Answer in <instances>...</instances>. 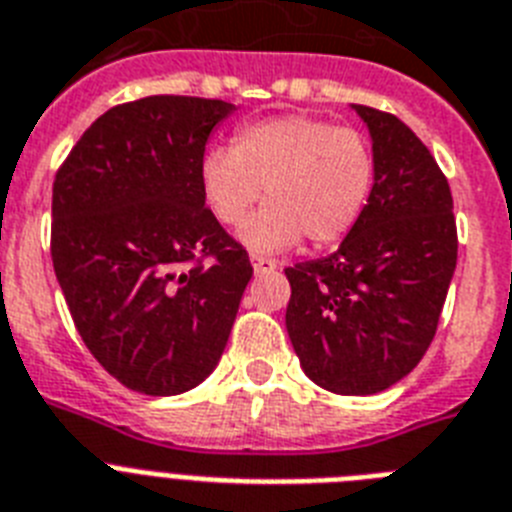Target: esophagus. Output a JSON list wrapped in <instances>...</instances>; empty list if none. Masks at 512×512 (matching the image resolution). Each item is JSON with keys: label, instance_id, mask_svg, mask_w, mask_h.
Here are the masks:
<instances>
[{"label": "esophagus", "instance_id": "obj_1", "mask_svg": "<svg viewBox=\"0 0 512 512\" xmlns=\"http://www.w3.org/2000/svg\"><path fill=\"white\" fill-rule=\"evenodd\" d=\"M252 268H255L257 276H265V273H273L278 268L276 260H270V257H257L252 255Z\"/></svg>", "mask_w": 512, "mask_h": 512}]
</instances>
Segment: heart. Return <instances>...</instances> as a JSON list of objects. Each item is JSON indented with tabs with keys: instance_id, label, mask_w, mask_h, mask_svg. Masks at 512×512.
<instances>
[{
	"instance_id": "obj_1",
	"label": "heart",
	"mask_w": 512,
	"mask_h": 512,
	"mask_svg": "<svg viewBox=\"0 0 512 512\" xmlns=\"http://www.w3.org/2000/svg\"><path fill=\"white\" fill-rule=\"evenodd\" d=\"M266 184L269 205L242 223L252 255H276L307 236L330 244L359 221L375 184V158L359 132L304 114L244 124L231 148H210L200 187L213 216L243 221Z\"/></svg>"
}]
</instances>
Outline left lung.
I'll list each match as a JSON object with an SVG mask.
<instances>
[{
  "label": "left lung",
  "instance_id": "obj_1",
  "mask_svg": "<svg viewBox=\"0 0 512 512\" xmlns=\"http://www.w3.org/2000/svg\"><path fill=\"white\" fill-rule=\"evenodd\" d=\"M375 184L328 257L286 268V330L304 375L338 395H375L409 375L435 338L458 260L448 179L398 117L356 106Z\"/></svg>",
  "mask_w": 512,
  "mask_h": 512
}]
</instances>
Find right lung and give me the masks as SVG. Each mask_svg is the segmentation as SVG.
I'll return each mask as SVG.
<instances>
[{
	"label": "right lung",
	"mask_w": 512,
	"mask_h": 512,
	"mask_svg": "<svg viewBox=\"0 0 512 512\" xmlns=\"http://www.w3.org/2000/svg\"><path fill=\"white\" fill-rule=\"evenodd\" d=\"M234 111L192 96L114 106L54 182L51 260L75 328L137 393L197 388L216 369L252 278L247 252L200 187L205 143Z\"/></svg>",
	"instance_id": "1"
}]
</instances>
